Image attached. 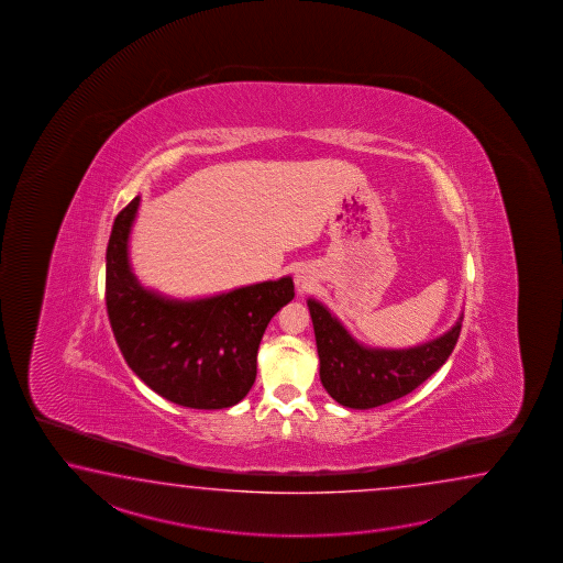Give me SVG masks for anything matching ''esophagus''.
<instances>
[{
	"label": "esophagus",
	"mask_w": 563,
	"mask_h": 563,
	"mask_svg": "<svg viewBox=\"0 0 563 563\" xmlns=\"http://www.w3.org/2000/svg\"><path fill=\"white\" fill-rule=\"evenodd\" d=\"M301 284H303V282H301Z\"/></svg>",
	"instance_id": "obj_1"
}]
</instances>
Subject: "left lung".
<instances>
[{"label": "left lung", "instance_id": "8db88e82", "mask_svg": "<svg viewBox=\"0 0 563 563\" xmlns=\"http://www.w3.org/2000/svg\"><path fill=\"white\" fill-rule=\"evenodd\" d=\"M308 308L323 388L342 407L358 410L388 405L424 383L455 350L463 322L461 313L449 332L419 346L368 347L318 299H308Z\"/></svg>", "mask_w": 563, "mask_h": 563}]
</instances>
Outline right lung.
Returning <instances> with one entry per match:
<instances>
[{
	"label": "right lung",
	"mask_w": 563,
	"mask_h": 563,
	"mask_svg": "<svg viewBox=\"0 0 563 563\" xmlns=\"http://www.w3.org/2000/svg\"><path fill=\"white\" fill-rule=\"evenodd\" d=\"M141 197L120 211L107 247V310L122 356L156 395L189 408H229L250 393L269 320L294 299L291 277L211 298L173 299L132 274L129 238Z\"/></svg>",
	"instance_id": "right-lung-1"
}]
</instances>
